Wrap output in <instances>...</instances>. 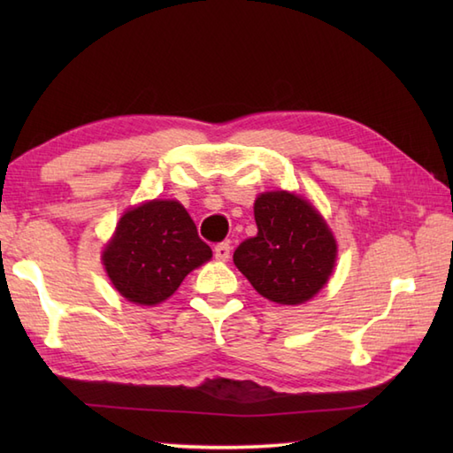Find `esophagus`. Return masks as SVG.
I'll return each mask as SVG.
<instances>
[{"instance_id":"34e87169","label":"esophagus","mask_w":453,"mask_h":453,"mask_svg":"<svg viewBox=\"0 0 453 453\" xmlns=\"http://www.w3.org/2000/svg\"><path fill=\"white\" fill-rule=\"evenodd\" d=\"M214 255H216V258L218 261H227L229 258V243H218L216 247H214Z\"/></svg>"}]
</instances>
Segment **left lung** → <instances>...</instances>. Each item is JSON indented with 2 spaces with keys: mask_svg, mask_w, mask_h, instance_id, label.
<instances>
[{
  "mask_svg": "<svg viewBox=\"0 0 453 453\" xmlns=\"http://www.w3.org/2000/svg\"><path fill=\"white\" fill-rule=\"evenodd\" d=\"M257 235L239 243L234 263L266 300L297 305L321 290L333 273L336 243L310 202L290 192L255 200Z\"/></svg>",
  "mask_w": 453,
  "mask_h": 453,
  "instance_id": "obj_1",
  "label": "left lung"
}]
</instances>
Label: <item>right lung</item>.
Masks as SVG:
<instances>
[{
	"label": "right lung",
	"instance_id": "add662e5",
	"mask_svg": "<svg viewBox=\"0 0 453 453\" xmlns=\"http://www.w3.org/2000/svg\"><path fill=\"white\" fill-rule=\"evenodd\" d=\"M210 257L187 210L175 200H153L120 218L103 263L127 300L156 305Z\"/></svg>",
	"mask_w": 453,
	"mask_h": 453
}]
</instances>
